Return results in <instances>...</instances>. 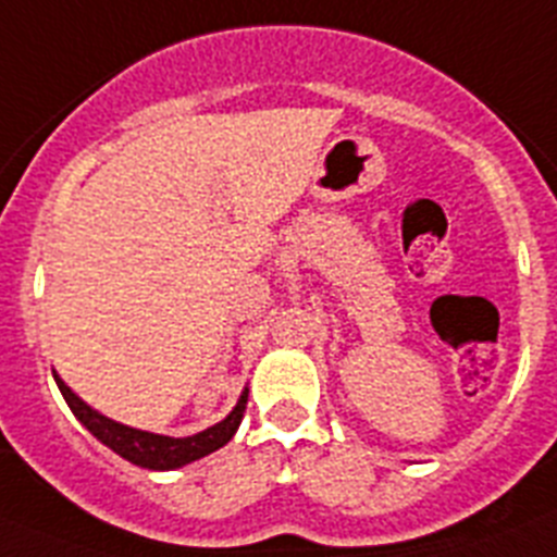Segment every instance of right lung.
<instances>
[{"instance_id":"add662e5","label":"right lung","mask_w":557,"mask_h":557,"mask_svg":"<svg viewBox=\"0 0 557 557\" xmlns=\"http://www.w3.org/2000/svg\"><path fill=\"white\" fill-rule=\"evenodd\" d=\"M55 382L58 387H61L63 398H66V405L72 407V412L81 418V424L86 426L97 441H102L108 449H113L120 457L131 460L133 466H141V469H152V471L181 469V466H186V462L200 460V457L218 451L220 446H225L231 437H234L236 426H239V421H243L245 405H248V391H245L243 396H239V401H236L234 410L228 412V418H223L220 424L209 426V430L198 432V435H191V437H166V435H152V432L133 430V426H125V424H116V421H111V418L91 410V407L69 391L58 376Z\"/></svg>"}]
</instances>
